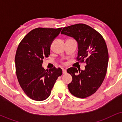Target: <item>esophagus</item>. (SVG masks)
I'll return each instance as SVG.
<instances>
[{
	"instance_id": "34e87169",
	"label": "esophagus",
	"mask_w": 122,
	"mask_h": 122,
	"mask_svg": "<svg viewBox=\"0 0 122 122\" xmlns=\"http://www.w3.org/2000/svg\"><path fill=\"white\" fill-rule=\"evenodd\" d=\"M62 73H63V74L66 73V70L65 69H62Z\"/></svg>"
}]
</instances>
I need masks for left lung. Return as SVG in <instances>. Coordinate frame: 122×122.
<instances>
[{
	"label": "left lung",
	"instance_id": "1",
	"mask_svg": "<svg viewBox=\"0 0 122 122\" xmlns=\"http://www.w3.org/2000/svg\"><path fill=\"white\" fill-rule=\"evenodd\" d=\"M61 34L73 37L78 43L77 60L86 64L84 71L72 67L67 70L72 81L68 89L73 96L85 98L95 93L107 73L108 52L104 39L88 25L79 23L64 27Z\"/></svg>",
	"mask_w": 122,
	"mask_h": 122
}]
</instances>
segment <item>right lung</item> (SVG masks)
Here are the masks:
<instances>
[{
  "label": "right lung",
  "instance_id": "add662e5",
  "mask_svg": "<svg viewBox=\"0 0 122 122\" xmlns=\"http://www.w3.org/2000/svg\"><path fill=\"white\" fill-rule=\"evenodd\" d=\"M62 29L36 28L18 45L15 57L16 76L22 89L33 100L46 99L57 78L62 75L61 68L45 70L42 65L43 58L50 55L51 43Z\"/></svg>",
  "mask_w": 122,
  "mask_h": 122
}]
</instances>
